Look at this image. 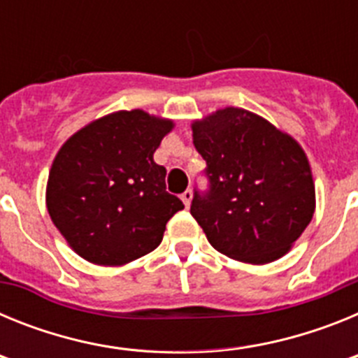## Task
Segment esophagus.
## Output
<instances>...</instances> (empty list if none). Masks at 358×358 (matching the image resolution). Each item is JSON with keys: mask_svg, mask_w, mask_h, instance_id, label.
<instances>
[{"mask_svg": "<svg viewBox=\"0 0 358 358\" xmlns=\"http://www.w3.org/2000/svg\"><path fill=\"white\" fill-rule=\"evenodd\" d=\"M192 197H194V194H192V189H186L185 194L181 195L182 202H185V206L189 208V204H192Z\"/></svg>", "mask_w": 358, "mask_h": 358, "instance_id": "1", "label": "esophagus"}]
</instances>
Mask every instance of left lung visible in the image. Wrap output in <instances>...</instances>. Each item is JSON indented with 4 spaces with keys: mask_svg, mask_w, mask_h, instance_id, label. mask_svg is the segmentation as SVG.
<instances>
[{
    "mask_svg": "<svg viewBox=\"0 0 358 358\" xmlns=\"http://www.w3.org/2000/svg\"><path fill=\"white\" fill-rule=\"evenodd\" d=\"M210 194H195L189 213L218 252L251 265L290 251L315 211L308 157L292 136L242 107H222L192 122Z\"/></svg>",
    "mask_w": 358,
    "mask_h": 358,
    "instance_id": "obj_1",
    "label": "left lung"
}]
</instances>
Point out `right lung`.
Masks as SVG:
<instances>
[{"instance_id": "1", "label": "right lung", "mask_w": 358, "mask_h": 358, "mask_svg": "<svg viewBox=\"0 0 358 358\" xmlns=\"http://www.w3.org/2000/svg\"><path fill=\"white\" fill-rule=\"evenodd\" d=\"M173 120L116 110L69 136L46 185L50 218L69 248L94 265L120 267L148 255L185 208L154 161Z\"/></svg>"}]
</instances>
